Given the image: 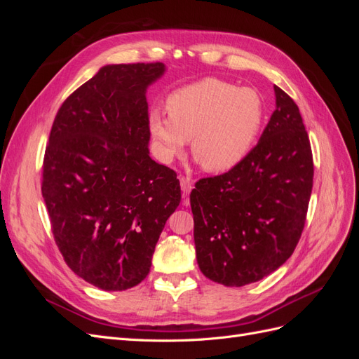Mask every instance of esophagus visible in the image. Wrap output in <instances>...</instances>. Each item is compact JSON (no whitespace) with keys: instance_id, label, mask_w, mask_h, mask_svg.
<instances>
[{"instance_id":"34e87169","label":"esophagus","mask_w":359,"mask_h":359,"mask_svg":"<svg viewBox=\"0 0 359 359\" xmlns=\"http://www.w3.org/2000/svg\"><path fill=\"white\" fill-rule=\"evenodd\" d=\"M180 184H181V190H182V193L187 194L191 191V189H193V181L190 180V178H187V177H181L180 178Z\"/></svg>"}]
</instances>
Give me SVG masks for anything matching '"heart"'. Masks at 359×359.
<instances>
[{
	"label": "heart",
	"instance_id": "obj_1",
	"mask_svg": "<svg viewBox=\"0 0 359 359\" xmlns=\"http://www.w3.org/2000/svg\"><path fill=\"white\" fill-rule=\"evenodd\" d=\"M168 116L151 111L149 133L161 161L184 154L187 140L203 169L227 172L252 153L265 119V106L253 88H238L220 79H202L173 91Z\"/></svg>",
	"mask_w": 359,
	"mask_h": 359
}]
</instances>
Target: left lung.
I'll list each match as a JSON object with an SVG mask.
<instances>
[{"label": "left lung", "mask_w": 359, "mask_h": 359, "mask_svg": "<svg viewBox=\"0 0 359 359\" xmlns=\"http://www.w3.org/2000/svg\"><path fill=\"white\" fill-rule=\"evenodd\" d=\"M276 111L252 153L190 194L198 265L224 286L274 273L295 250L313 187V156L297 103L278 86Z\"/></svg>", "instance_id": "1"}]
</instances>
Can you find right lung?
<instances>
[{"label":"right lung","mask_w":359,"mask_h":359,"mask_svg":"<svg viewBox=\"0 0 359 359\" xmlns=\"http://www.w3.org/2000/svg\"><path fill=\"white\" fill-rule=\"evenodd\" d=\"M163 62L109 64L70 94L52 124L41 194L69 268L103 290L139 285L169 215L177 173L149 157L147 88Z\"/></svg>","instance_id":"1"}]
</instances>
